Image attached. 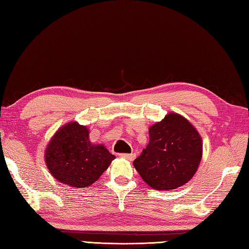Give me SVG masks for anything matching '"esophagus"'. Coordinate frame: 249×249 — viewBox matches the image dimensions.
<instances>
[{"mask_svg": "<svg viewBox=\"0 0 249 249\" xmlns=\"http://www.w3.org/2000/svg\"><path fill=\"white\" fill-rule=\"evenodd\" d=\"M120 156L126 160H129V161H133L135 159V153H121Z\"/></svg>", "mask_w": 249, "mask_h": 249, "instance_id": "obj_1", "label": "esophagus"}]
</instances>
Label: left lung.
Instances as JSON below:
<instances>
[{
	"mask_svg": "<svg viewBox=\"0 0 249 249\" xmlns=\"http://www.w3.org/2000/svg\"><path fill=\"white\" fill-rule=\"evenodd\" d=\"M202 157L196 129L178 114H168L149 129V143L133 162L152 189L174 190L195 175Z\"/></svg>",
	"mask_w": 249,
	"mask_h": 249,
	"instance_id": "left-lung-1",
	"label": "left lung"
}]
</instances>
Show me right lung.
<instances>
[{"mask_svg":"<svg viewBox=\"0 0 249 249\" xmlns=\"http://www.w3.org/2000/svg\"><path fill=\"white\" fill-rule=\"evenodd\" d=\"M86 126L64 125L46 150L47 166L55 179L66 185L84 189L97 181L115 157L102 145H92Z\"/></svg>","mask_w":249,"mask_h":249,"instance_id":"1","label":"right lung"}]
</instances>
